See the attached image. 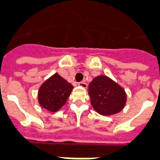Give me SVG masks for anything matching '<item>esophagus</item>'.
<instances>
[{"instance_id":"1","label":"esophagus","mask_w":160,"mask_h":160,"mask_svg":"<svg viewBox=\"0 0 160 160\" xmlns=\"http://www.w3.org/2000/svg\"><path fill=\"white\" fill-rule=\"evenodd\" d=\"M78 85L80 86V87H82V88H87V84L84 81H81V82L78 83Z\"/></svg>"}]
</instances>
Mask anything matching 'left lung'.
<instances>
[{
	"label": "left lung",
	"instance_id": "left-lung-1",
	"mask_svg": "<svg viewBox=\"0 0 160 160\" xmlns=\"http://www.w3.org/2000/svg\"><path fill=\"white\" fill-rule=\"evenodd\" d=\"M88 93L91 106L101 115L116 114L126 104L127 96L123 89L104 75L94 78L89 85Z\"/></svg>",
	"mask_w": 160,
	"mask_h": 160
}]
</instances>
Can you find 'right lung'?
I'll return each instance as SVG.
<instances>
[{
  "label": "right lung",
  "instance_id": "add662e5",
  "mask_svg": "<svg viewBox=\"0 0 160 160\" xmlns=\"http://www.w3.org/2000/svg\"><path fill=\"white\" fill-rule=\"evenodd\" d=\"M73 88L71 84L56 73L40 86L39 104L48 111L55 112L65 104Z\"/></svg>",
  "mask_w": 160,
  "mask_h": 160
}]
</instances>
